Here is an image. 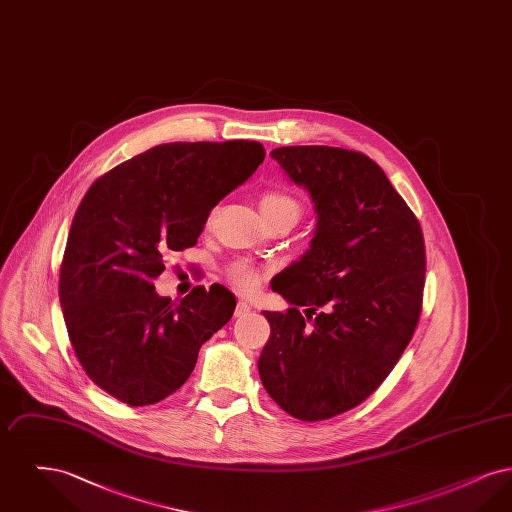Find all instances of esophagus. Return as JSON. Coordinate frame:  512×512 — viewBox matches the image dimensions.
Segmentation results:
<instances>
[{
  "label": "esophagus",
  "mask_w": 512,
  "mask_h": 512,
  "mask_svg": "<svg viewBox=\"0 0 512 512\" xmlns=\"http://www.w3.org/2000/svg\"><path fill=\"white\" fill-rule=\"evenodd\" d=\"M249 311H251V305H249L247 301H238L234 315H236V317H245Z\"/></svg>",
  "instance_id": "esophagus-1"
}]
</instances>
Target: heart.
I'll return each instance as SVG.
<instances>
[{"label": "heart", "instance_id": "1", "mask_svg": "<svg viewBox=\"0 0 512 512\" xmlns=\"http://www.w3.org/2000/svg\"><path fill=\"white\" fill-rule=\"evenodd\" d=\"M259 209H261V215H263L265 222L278 219V217L299 219V213H301V207H299L297 199L290 194H286V192H280V190H268V192L261 195ZM230 278L238 288L251 290V288H255V284L259 280V272L253 265L240 261V263H236L234 267L230 268Z\"/></svg>", "mask_w": 512, "mask_h": 512}]
</instances>
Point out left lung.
<instances>
[{"instance_id": "1", "label": "left lung", "mask_w": 512, "mask_h": 512, "mask_svg": "<svg viewBox=\"0 0 512 512\" xmlns=\"http://www.w3.org/2000/svg\"><path fill=\"white\" fill-rule=\"evenodd\" d=\"M270 157L309 192L317 226L309 249L272 278L292 307L263 311L270 338L257 366L286 413L315 422L363 403L409 345L422 309L424 238L363 153L292 146Z\"/></svg>"}]
</instances>
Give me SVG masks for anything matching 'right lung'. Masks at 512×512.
I'll return each instance as SVG.
<instances>
[{"instance_id":"obj_1","label":"right lung","mask_w":512,"mask_h":512,"mask_svg":"<svg viewBox=\"0 0 512 512\" xmlns=\"http://www.w3.org/2000/svg\"><path fill=\"white\" fill-rule=\"evenodd\" d=\"M259 142H174L103 174L76 209L59 278L74 353L130 407L159 403L192 374L199 347L232 318L222 286L174 305L153 280L163 253L197 244L211 209L257 171Z\"/></svg>"}]
</instances>
